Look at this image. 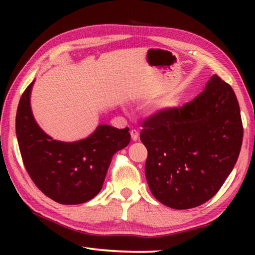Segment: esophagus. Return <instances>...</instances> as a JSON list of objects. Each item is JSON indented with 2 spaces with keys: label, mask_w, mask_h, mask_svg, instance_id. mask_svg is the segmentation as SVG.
I'll return each instance as SVG.
<instances>
[{
  "label": "esophagus",
  "mask_w": 255,
  "mask_h": 255,
  "mask_svg": "<svg viewBox=\"0 0 255 255\" xmlns=\"http://www.w3.org/2000/svg\"><path fill=\"white\" fill-rule=\"evenodd\" d=\"M130 135H131V139L133 141H136L138 139V137H139V132H138L136 129H131L130 130Z\"/></svg>",
  "instance_id": "1"
}]
</instances>
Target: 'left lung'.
<instances>
[{"instance_id": "1", "label": "left lung", "mask_w": 255, "mask_h": 255, "mask_svg": "<svg viewBox=\"0 0 255 255\" xmlns=\"http://www.w3.org/2000/svg\"><path fill=\"white\" fill-rule=\"evenodd\" d=\"M141 127L150 192L173 209L211 199L234 167L243 141L235 93L216 74L193 100L154 112Z\"/></svg>"}]
</instances>
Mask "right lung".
<instances>
[{
  "mask_svg": "<svg viewBox=\"0 0 255 255\" xmlns=\"http://www.w3.org/2000/svg\"><path fill=\"white\" fill-rule=\"evenodd\" d=\"M33 82L21 96L15 131L25 170L36 187L62 205H79L100 191L112 156L130 141L129 128L100 125L73 143L54 140L34 122L30 108Z\"/></svg>",
  "mask_w": 255,
  "mask_h": 255,
  "instance_id": "right-lung-1",
  "label": "right lung"
}]
</instances>
